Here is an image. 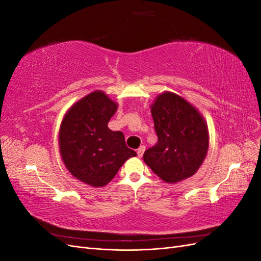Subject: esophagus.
Returning <instances> with one entry per match:
<instances>
[{
    "label": "esophagus",
    "instance_id": "34e87169",
    "mask_svg": "<svg viewBox=\"0 0 261 261\" xmlns=\"http://www.w3.org/2000/svg\"><path fill=\"white\" fill-rule=\"evenodd\" d=\"M145 150H146V147H145V146H140V147L137 149V155H138L139 158L143 156V154H144V152H145Z\"/></svg>",
    "mask_w": 261,
    "mask_h": 261
}]
</instances>
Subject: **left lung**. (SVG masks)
<instances>
[{
    "label": "left lung",
    "instance_id": "8db88e82",
    "mask_svg": "<svg viewBox=\"0 0 261 261\" xmlns=\"http://www.w3.org/2000/svg\"><path fill=\"white\" fill-rule=\"evenodd\" d=\"M158 143L147 149L144 161L167 183L191 177L206 158V123L186 100L172 92L160 94L151 106Z\"/></svg>",
    "mask_w": 261,
    "mask_h": 261
}]
</instances>
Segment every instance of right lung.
I'll return each mask as SVG.
<instances>
[{"label": "right lung", "instance_id": "add662e5", "mask_svg": "<svg viewBox=\"0 0 261 261\" xmlns=\"http://www.w3.org/2000/svg\"><path fill=\"white\" fill-rule=\"evenodd\" d=\"M116 109L105 92L93 91L69 109L61 125L63 161L76 178L93 187L107 185L137 154L126 146L122 132L108 127Z\"/></svg>", "mask_w": 261, "mask_h": 261}]
</instances>
